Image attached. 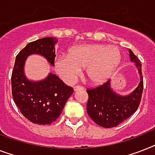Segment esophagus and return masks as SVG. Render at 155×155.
Returning a JSON list of instances; mask_svg holds the SVG:
<instances>
[{
    "label": "esophagus",
    "mask_w": 155,
    "mask_h": 155,
    "mask_svg": "<svg viewBox=\"0 0 155 155\" xmlns=\"http://www.w3.org/2000/svg\"><path fill=\"white\" fill-rule=\"evenodd\" d=\"M84 87L80 86V85H76V86L74 87V90L75 91H79V90H84Z\"/></svg>",
    "instance_id": "esophagus-1"
}]
</instances>
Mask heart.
<instances>
[{"instance_id":"heart-1","label":"heart","mask_w":155,"mask_h":155,"mask_svg":"<svg viewBox=\"0 0 155 155\" xmlns=\"http://www.w3.org/2000/svg\"><path fill=\"white\" fill-rule=\"evenodd\" d=\"M121 60V52L114 45H84L71 48L68 55L55 60L57 74L67 83H72L85 68V75L90 83L99 85L107 80Z\"/></svg>"}]
</instances>
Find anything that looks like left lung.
<instances>
[{"mask_svg":"<svg viewBox=\"0 0 155 155\" xmlns=\"http://www.w3.org/2000/svg\"><path fill=\"white\" fill-rule=\"evenodd\" d=\"M130 56L131 61L136 64L140 75L139 86L130 95L121 96L115 94L110 89V80L87 89L88 94L87 112L93 121L103 127H117L134 114L140 104L143 91L142 64L131 50Z\"/></svg>","mask_w":155,"mask_h":155,"instance_id":"obj_1","label":"left lung"}]
</instances>
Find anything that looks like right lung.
<instances>
[{
  "mask_svg": "<svg viewBox=\"0 0 155 155\" xmlns=\"http://www.w3.org/2000/svg\"><path fill=\"white\" fill-rule=\"evenodd\" d=\"M56 42L52 37H45L28 43L16 56L11 76L15 104L28 120L39 125H48L56 121L73 92L71 87L54 74L50 73L40 82L29 81L24 75L25 61L31 54H40L54 65Z\"/></svg>",
  "mask_w": 155,
  "mask_h": 155,
  "instance_id": "add662e5",
  "label": "right lung"
}]
</instances>
